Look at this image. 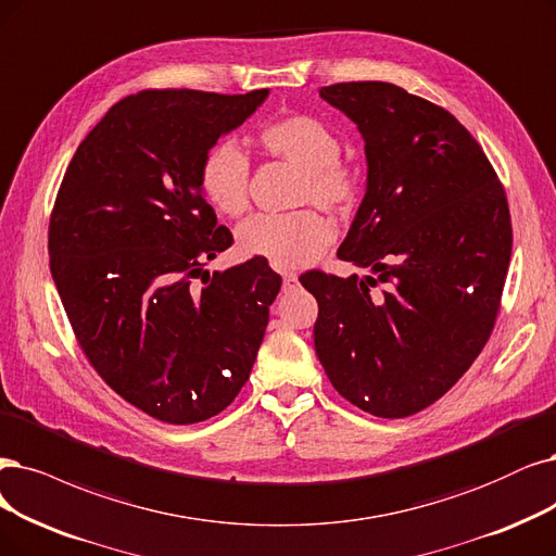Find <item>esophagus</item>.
<instances>
[{
  "instance_id": "1",
  "label": "esophagus",
  "mask_w": 556,
  "mask_h": 556,
  "mask_svg": "<svg viewBox=\"0 0 556 556\" xmlns=\"http://www.w3.org/2000/svg\"><path fill=\"white\" fill-rule=\"evenodd\" d=\"M300 286V281H298V277L295 275H283V279H281V289H283V293H291V291H295Z\"/></svg>"
}]
</instances>
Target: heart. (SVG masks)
Returning <instances> with one entry per match:
<instances>
[{
	"label": "heart",
	"instance_id": "1",
	"mask_svg": "<svg viewBox=\"0 0 556 556\" xmlns=\"http://www.w3.org/2000/svg\"><path fill=\"white\" fill-rule=\"evenodd\" d=\"M258 141L302 169L300 201H316L330 211H348L359 197V174L339 160L341 137L318 116L291 114L265 123ZM201 188L215 208L229 217L250 208V157L236 141H222L201 164ZM334 240V226L318 211L261 213L240 224L238 250L247 258L267 261L279 270H300Z\"/></svg>",
	"mask_w": 556,
	"mask_h": 556
}]
</instances>
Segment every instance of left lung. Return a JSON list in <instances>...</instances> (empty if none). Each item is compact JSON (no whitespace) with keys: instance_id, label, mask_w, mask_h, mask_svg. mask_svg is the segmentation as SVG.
<instances>
[{"instance_id":"left-lung-1","label":"left lung","mask_w":556,"mask_h":556,"mask_svg":"<svg viewBox=\"0 0 556 556\" xmlns=\"http://www.w3.org/2000/svg\"><path fill=\"white\" fill-rule=\"evenodd\" d=\"M318 93L364 139L366 192L337 254L368 275L300 277L318 302L316 355L345 401L409 417L492 332L513 244L506 194L479 141L433 102L389 81Z\"/></svg>"}]
</instances>
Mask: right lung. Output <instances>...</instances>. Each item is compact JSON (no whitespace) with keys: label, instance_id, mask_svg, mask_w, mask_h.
Returning <instances> with one entry per match:
<instances>
[{"label":"right lung","instance_id":"obj_1","mask_svg":"<svg viewBox=\"0 0 556 556\" xmlns=\"http://www.w3.org/2000/svg\"><path fill=\"white\" fill-rule=\"evenodd\" d=\"M267 93L123 98L77 147L54 201L50 270L81 351L160 421L197 424L231 405L281 289L261 258L193 283L233 242L203 197V157Z\"/></svg>","mask_w":556,"mask_h":556}]
</instances>
